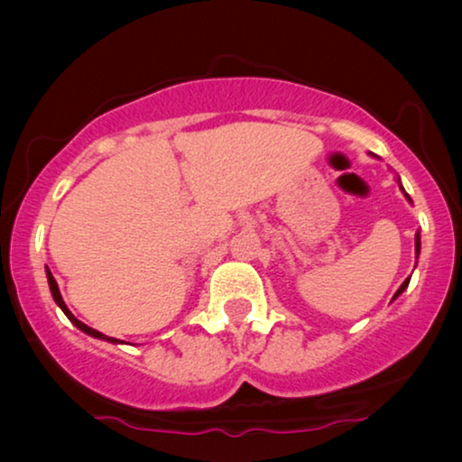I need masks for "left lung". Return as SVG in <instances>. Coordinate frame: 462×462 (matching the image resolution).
Segmentation results:
<instances>
[{"instance_id": "obj_1", "label": "left lung", "mask_w": 462, "mask_h": 462, "mask_svg": "<svg viewBox=\"0 0 462 462\" xmlns=\"http://www.w3.org/2000/svg\"><path fill=\"white\" fill-rule=\"evenodd\" d=\"M402 187V185H400ZM402 191H403V187H402ZM403 195H406V198L410 199V195L408 193H403ZM419 252H420V237H419V233H416V254H419ZM408 283H410V277H408V280L406 282H403L402 283V286H400V290H397V292H395V296H400L402 292H403V290H406L408 288ZM395 296H393V299H395Z\"/></svg>"}]
</instances>
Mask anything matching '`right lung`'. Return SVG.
Wrapping results in <instances>:
<instances>
[{
	"instance_id": "add662e5",
	"label": "right lung",
	"mask_w": 462,
	"mask_h": 462,
	"mask_svg": "<svg viewBox=\"0 0 462 462\" xmlns=\"http://www.w3.org/2000/svg\"><path fill=\"white\" fill-rule=\"evenodd\" d=\"M48 283H50V292H52V296H54V300H56V305H59L60 309H62V313L67 315L69 318V321H71V324H75L79 328L81 332H86V334H90V337H94V338H103V340H109V343H119L117 338H111V337H105L103 332H98V330H94V328H90V326H86L84 321H79L78 318H75V315L69 311L67 309V305H65V300H62V296H60V292H59V283H56V280L52 277V273H50L48 271ZM124 343V340H122Z\"/></svg>"
}]
</instances>
